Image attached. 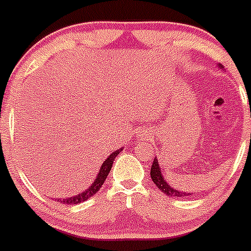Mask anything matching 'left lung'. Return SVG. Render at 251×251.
<instances>
[{
    "mask_svg": "<svg viewBox=\"0 0 251 251\" xmlns=\"http://www.w3.org/2000/svg\"><path fill=\"white\" fill-rule=\"evenodd\" d=\"M151 180L154 181V184L164 193L165 195L168 197H179V198H183V197H189L192 195L190 193H181L179 190L174 189L173 187H171L169 184L167 183V180L164 179L163 176L162 172H160V168H159V163H158L157 158L154 159L153 165L151 168Z\"/></svg>",
    "mask_w": 251,
    "mask_h": 251,
    "instance_id": "left-lung-1",
    "label": "left lung"
}]
</instances>
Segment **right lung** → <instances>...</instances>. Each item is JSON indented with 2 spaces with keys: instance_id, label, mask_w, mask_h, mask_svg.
Returning <instances> with one entry per match:
<instances>
[{
  "instance_id": "1",
  "label": "right lung",
  "mask_w": 251,
  "mask_h": 251,
  "mask_svg": "<svg viewBox=\"0 0 251 251\" xmlns=\"http://www.w3.org/2000/svg\"><path fill=\"white\" fill-rule=\"evenodd\" d=\"M122 149H123V148H122ZM122 149L113 151V153L110 154L109 157H108L107 159L104 160V163H103L102 167H100V173H98L97 178H96V180L93 181V184H92L91 187H89L88 189L86 190V192L80 193V194H78V195H75V197L66 198V199H61V203L62 204H79V203H82V201L89 199V198H91L92 195L96 194V193H98V190L100 189V187L103 185L104 180L107 179L108 173L110 172V168H112V165H113L114 158H116L117 155L121 153Z\"/></svg>"
}]
</instances>
